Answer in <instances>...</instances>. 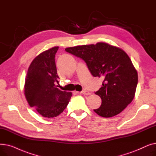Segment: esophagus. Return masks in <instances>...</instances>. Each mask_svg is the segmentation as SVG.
Returning <instances> with one entry per match:
<instances>
[{
    "mask_svg": "<svg viewBox=\"0 0 156 156\" xmlns=\"http://www.w3.org/2000/svg\"><path fill=\"white\" fill-rule=\"evenodd\" d=\"M77 93H78V92H76ZM80 94H84V95H90V93L89 92H88V91H87V90H83V91H82V92H79Z\"/></svg>",
    "mask_w": 156,
    "mask_h": 156,
    "instance_id": "1",
    "label": "esophagus"
}]
</instances>
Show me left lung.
<instances>
[{
	"instance_id": "left-lung-1",
	"label": "left lung",
	"mask_w": 156,
	"mask_h": 156,
	"mask_svg": "<svg viewBox=\"0 0 156 156\" xmlns=\"http://www.w3.org/2000/svg\"><path fill=\"white\" fill-rule=\"evenodd\" d=\"M65 51L83 59L94 76L104 79L102 86L95 93L102 99L101 107L94 110L98 115L113 117L132 102L138 83V73L122 48L98 42L68 47Z\"/></svg>"
}]
</instances>
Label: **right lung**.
<instances>
[{
	"label": "right lung",
	"mask_w": 156,
	"mask_h": 156,
	"mask_svg": "<svg viewBox=\"0 0 156 156\" xmlns=\"http://www.w3.org/2000/svg\"><path fill=\"white\" fill-rule=\"evenodd\" d=\"M59 47H54L38 55L30 64L25 79L24 92L30 107L43 117L59 116L67 107L71 92L57 88L59 83L55 55Z\"/></svg>",
	"instance_id": "add662e5"
}]
</instances>
